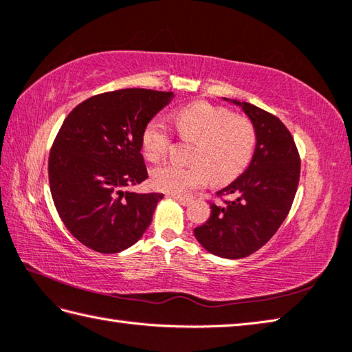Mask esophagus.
I'll list each match as a JSON object with an SVG mask.
<instances>
[{
  "mask_svg": "<svg viewBox=\"0 0 352 352\" xmlns=\"http://www.w3.org/2000/svg\"><path fill=\"white\" fill-rule=\"evenodd\" d=\"M170 197L174 198L175 201L183 204V206H188V204H190V201H192V199H190L189 197H182V195H170Z\"/></svg>",
  "mask_w": 352,
  "mask_h": 352,
  "instance_id": "obj_1",
  "label": "esophagus"
}]
</instances>
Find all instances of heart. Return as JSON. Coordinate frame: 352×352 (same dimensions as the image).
Wrapping results in <instances>:
<instances>
[{
    "label": "heart",
    "mask_w": 352,
    "mask_h": 352,
    "mask_svg": "<svg viewBox=\"0 0 352 352\" xmlns=\"http://www.w3.org/2000/svg\"><path fill=\"white\" fill-rule=\"evenodd\" d=\"M177 133L192 144L190 163H162L151 170L155 189L174 195H186L210 177L212 183L224 184L236 178L250 163L256 131L245 117L230 109L195 102L178 109L174 116ZM172 135L160 117L151 119L142 133V151L148 160H158L168 153Z\"/></svg>",
    "instance_id": "b5f03b06"
}]
</instances>
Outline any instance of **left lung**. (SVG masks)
I'll list each match as a JSON object with an SVG mask.
<instances>
[{
	"mask_svg": "<svg viewBox=\"0 0 352 352\" xmlns=\"http://www.w3.org/2000/svg\"><path fill=\"white\" fill-rule=\"evenodd\" d=\"M232 102L252 120L256 148L244 174L217 192L230 199L212 203L209 219L194 233L212 254L239 259L261 249L284 223L298 190L300 158L293 135L276 116L252 103Z\"/></svg>",
	"mask_w": 352,
	"mask_h": 352,
	"instance_id": "left-lung-1",
	"label": "left lung"
}]
</instances>
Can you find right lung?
Wrapping results in <instances>:
<instances>
[{
  "label": "right lung",
  "instance_id": "add662e5",
  "mask_svg": "<svg viewBox=\"0 0 352 352\" xmlns=\"http://www.w3.org/2000/svg\"><path fill=\"white\" fill-rule=\"evenodd\" d=\"M170 91L125 88L93 96L65 117L48 157L53 203L68 232L99 253L142 238L162 194L125 188L148 178L142 133Z\"/></svg>",
  "mask_w": 352,
  "mask_h": 352
}]
</instances>
